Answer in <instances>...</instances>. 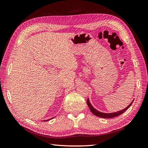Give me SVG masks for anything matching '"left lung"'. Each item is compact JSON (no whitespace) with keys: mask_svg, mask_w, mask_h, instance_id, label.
<instances>
[{"mask_svg":"<svg viewBox=\"0 0 148 148\" xmlns=\"http://www.w3.org/2000/svg\"><path fill=\"white\" fill-rule=\"evenodd\" d=\"M133 101L134 100H133L132 101V102L126 107V108H125L124 109H122L121 110H119L117 112H112V113L101 112H99V110H96L95 108H94L93 106L91 105L89 99H88V100H87V104L89 107V109H90V110L91 111V112L95 115L97 116V117H101V118H104V119H110V118H114V117H117V116L120 115V114H123L124 112L126 111L129 108V107L131 106Z\"/></svg>","mask_w":148,"mask_h":148,"instance_id":"obj_1","label":"left lung"}]
</instances>
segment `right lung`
Masks as SVG:
<instances>
[{
  "label": "right lung",
  "instance_id": "1",
  "mask_svg": "<svg viewBox=\"0 0 148 148\" xmlns=\"http://www.w3.org/2000/svg\"><path fill=\"white\" fill-rule=\"evenodd\" d=\"M54 117H53V118H51V119H48V120H43V122H47V121H48V120H51V119H53Z\"/></svg>",
  "mask_w": 148,
  "mask_h": 148
}]
</instances>
